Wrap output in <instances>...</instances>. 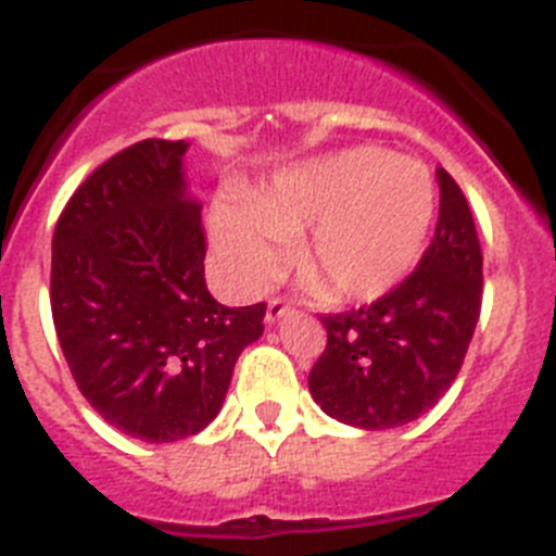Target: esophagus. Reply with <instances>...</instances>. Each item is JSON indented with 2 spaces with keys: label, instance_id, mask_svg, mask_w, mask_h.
<instances>
[{
  "label": "esophagus",
  "instance_id": "esophagus-1",
  "mask_svg": "<svg viewBox=\"0 0 556 556\" xmlns=\"http://www.w3.org/2000/svg\"><path fill=\"white\" fill-rule=\"evenodd\" d=\"M289 301H283V298H269L267 303V314H264V323L267 326H273V323H278L283 317V314H289Z\"/></svg>",
  "mask_w": 556,
  "mask_h": 556
}]
</instances>
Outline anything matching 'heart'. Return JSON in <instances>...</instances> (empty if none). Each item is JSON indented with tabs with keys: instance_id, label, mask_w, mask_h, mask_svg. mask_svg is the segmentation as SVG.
I'll list each match as a JSON object with an SVG mask.
<instances>
[{
	"instance_id": "1",
	"label": "heart",
	"mask_w": 556,
	"mask_h": 556,
	"mask_svg": "<svg viewBox=\"0 0 556 556\" xmlns=\"http://www.w3.org/2000/svg\"><path fill=\"white\" fill-rule=\"evenodd\" d=\"M434 217V180L420 161L353 147L283 172L242 205L217 203L211 239L236 289L255 292L294 264L339 301H370L404 281Z\"/></svg>"
}]
</instances>
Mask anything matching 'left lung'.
<instances>
[{
	"label": "left lung",
	"instance_id": "left-lung-1",
	"mask_svg": "<svg viewBox=\"0 0 556 556\" xmlns=\"http://www.w3.org/2000/svg\"><path fill=\"white\" fill-rule=\"evenodd\" d=\"M440 217L424 258L378 301L323 314L328 342L308 372L314 401L358 429H395L454 384L481 312V244L470 205L440 166Z\"/></svg>",
	"mask_w": 556,
	"mask_h": 556
}]
</instances>
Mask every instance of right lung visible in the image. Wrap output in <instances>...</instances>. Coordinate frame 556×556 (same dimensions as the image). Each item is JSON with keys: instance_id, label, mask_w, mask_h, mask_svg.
<instances>
[{"instance_id": "1", "label": "right lung", "mask_w": 556, "mask_h": 556, "mask_svg": "<svg viewBox=\"0 0 556 556\" xmlns=\"http://www.w3.org/2000/svg\"><path fill=\"white\" fill-rule=\"evenodd\" d=\"M186 141L144 139L97 166L52 236L49 303L77 390L105 424L175 443L217 417L267 306L205 287V228L186 198Z\"/></svg>"}]
</instances>
